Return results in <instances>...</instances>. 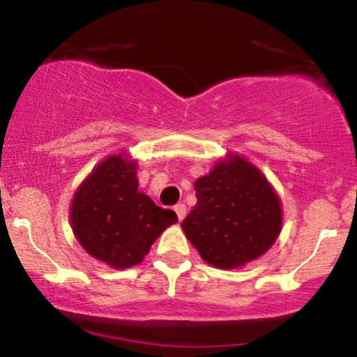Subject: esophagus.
I'll list each match as a JSON object with an SVG mask.
<instances>
[{"instance_id": "obj_1", "label": "esophagus", "mask_w": 357, "mask_h": 357, "mask_svg": "<svg viewBox=\"0 0 357 357\" xmlns=\"http://www.w3.org/2000/svg\"><path fill=\"white\" fill-rule=\"evenodd\" d=\"M174 211H176V215H178V220L181 222L183 218L186 217V206L183 205V203H178V205L174 206Z\"/></svg>"}]
</instances>
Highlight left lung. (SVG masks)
Wrapping results in <instances>:
<instances>
[{"label":"left lung","instance_id":"left-lung-1","mask_svg":"<svg viewBox=\"0 0 357 357\" xmlns=\"http://www.w3.org/2000/svg\"><path fill=\"white\" fill-rule=\"evenodd\" d=\"M197 206L181 227L203 261L234 269L262 256L281 232V202L254 164L237 154L195 181Z\"/></svg>","mask_w":357,"mask_h":357}]
</instances>
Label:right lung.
<instances>
[{
    "instance_id": "1",
    "label": "right lung",
    "mask_w": 357,
    "mask_h": 357,
    "mask_svg": "<svg viewBox=\"0 0 357 357\" xmlns=\"http://www.w3.org/2000/svg\"><path fill=\"white\" fill-rule=\"evenodd\" d=\"M135 160L109 155L81 183L70 203V227L86 252L109 268L142 262L151 245L178 222L172 210L139 191Z\"/></svg>"
}]
</instances>
